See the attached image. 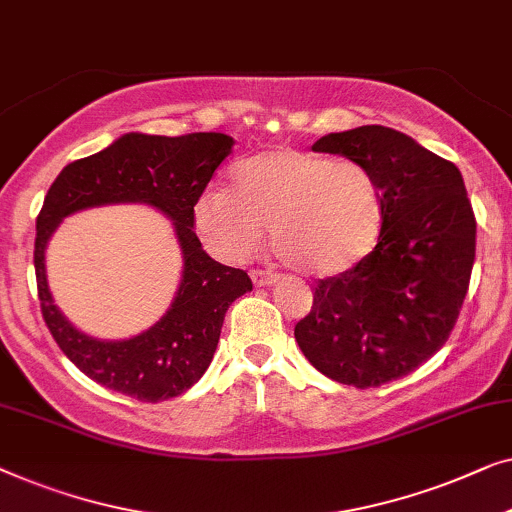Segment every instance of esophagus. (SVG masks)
Returning <instances> with one entry per match:
<instances>
[{
	"label": "esophagus",
	"instance_id": "esophagus-1",
	"mask_svg": "<svg viewBox=\"0 0 512 512\" xmlns=\"http://www.w3.org/2000/svg\"><path fill=\"white\" fill-rule=\"evenodd\" d=\"M250 278H253V283L257 287H264V285H273L278 280V273L273 271H264V269H253L250 271Z\"/></svg>",
	"mask_w": 512,
	"mask_h": 512
}]
</instances>
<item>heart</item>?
I'll return each instance as SVG.
<instances>
[{
	"label": "heart",
	"mask_w": 512,
	"mask_h": 512,
	"mask_svg": "<svg viewBox=\"0 0 512 512\" xmlns=\"http://www.w3.org/2000/svg\"><path fill=\"white\" fill-rule=\"evenodd\" d=\"M194 225L227 262L253 255L269 225L271 246L287 266L308 276H336L376 248L385 197L364 164L271 148L234 169L232 190L201 194Z\"/></svg>",
	"instance_id": "obj_1"
}]
</instances>
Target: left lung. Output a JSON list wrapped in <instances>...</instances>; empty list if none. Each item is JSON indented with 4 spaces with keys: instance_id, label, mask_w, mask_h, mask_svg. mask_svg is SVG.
Wrapping results in <instances>:
<instances>
[{
    "instance_id": "8db88e82",
    "label": "left lung",
    "mask_w": 512,
    "mask_h": 512,
    "mask_svg": "<svg viewBox=\"0 0 512 512\" xmlns=\"http://www.w3.org/2000/svg\"><path fill=\"white\" fill-rule=\"evenodd\" d=\"M315 153L364 164L385 197L376 248L320 278L294 327L320 373L359 390L408 376L443 348L469 292L475 215L455 164L383 125L327 134Z\"/></svg>"
}]
</instances>
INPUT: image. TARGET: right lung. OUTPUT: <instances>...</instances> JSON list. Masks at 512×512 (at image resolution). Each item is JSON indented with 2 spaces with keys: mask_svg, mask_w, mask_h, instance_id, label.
<instances>
[{
  "mask_svg": "<svg viewBox=\"0 0 512 512\" xmlns=\"http://www.w3.org/2000/svg\"><path fill=\"white\" fill-rule=\"evenodd\" d=\"M234 139L218 132L150 136L129 132L102 153L62 169L43 199L34 241L41 315L60 350L95 383L157 403L190 390L211 364L227 308L253 290L243 269L208 257L194 234V206ZM148 203L175 220L184 276L161 322L127 342H99L56 311L45 280V246L62 217L90 205Z\"/></svg>",
  "mask_w": 512,
  "mask_h": 512,
  "instance_id": "right-lung-1",
  "label": "right lung"
}]
</instances>
